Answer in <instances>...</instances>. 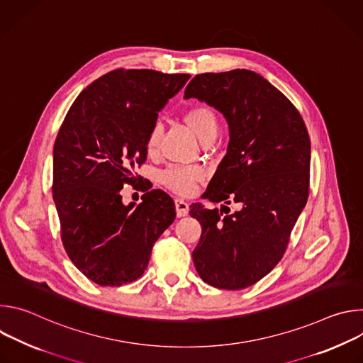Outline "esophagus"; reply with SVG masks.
I'll return each instance as SVG.
<instances>
[{"instance_id":"1","label":"esophagus","mask_w":363,"mask_h":363,"mask_svg":"<svg viewBox=\"0 0 363 363\" xmlns=\"http://www.w3.org/2000/svg\"><path fill=\"white\" fill-rule=\"evenodd\" d=\"M175 208L178 217H185L189 213V205L184 199H175Z\"/></svg>"}]
</instances>
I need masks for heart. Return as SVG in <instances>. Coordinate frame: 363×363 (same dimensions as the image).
Wrapping results in <instances>:
<instances>
[{
  "instance_id": "heart-1",
  "label": "heart",
  "mask_w": 363,
  "mask_h": 363,
  "mask_svg": "<svg viewBox=\"0 0 363 363\" xmlns=\"http://www.w3.org/2000/svg\"><path fill=\"white\" fill-rule=\"evenodd\" d=\"M184 121L188 128L198 136L202 143L213 142L218 133L220 122L216 111L206 105H195L189 108ZM161 138L160 125L152 126L146 139L147 152H153L158 146ZM202 171L195 167H171L161 174V182L172 192L178 195H191L195 191V185L201 181Z\"/></svg>"
}]
</instances>
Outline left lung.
I'll return each mask as SVG.
<instances>
[{
	"mask_svg": "<svg viewBox=\"0 0 363 363\" xmlns=\"http://www.w3.org/2000/svg\"><path fill=\"white\" fill-rule=\"evenodd\" d=\"M189 97L214 106L230 126L227 155L203 196L241 206L223 217V210L191 205L202 227L192 260L205 283L245 289L286 252L308 196L310 138L293 103L251 70L196 74L185 89Z\"/></svg>",
	"mask_w": 363,
	"mask_h": 363,
	"instance_id": "1",
	"label": "left lung"
}]
</instances>
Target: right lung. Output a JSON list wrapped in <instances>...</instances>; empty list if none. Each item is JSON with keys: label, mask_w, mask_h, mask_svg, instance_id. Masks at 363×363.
Returning <instances> with one entry per match:
<instances>
[{"label": "right lung", "mask_w": 363, "mask_h": 363, "mask_svg": "<svg viewBox=\"0 0 363 363\" xmlns=\"http://www.w3.org/2000/svg\"><path fill=\"white\" fill-rule=\"evenodd\" d=\"M189 77L116 69L77 96L60 126L53 199L62 241L72 263L99 286L138 280L155 241L175 220L164 191L152 189L139 205L126 206L121 189L139 181L133 168L146 161L147 133Z\"/></svg>", "instance_id": "add662e5"}]
</instances>
